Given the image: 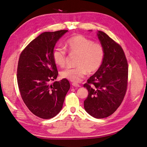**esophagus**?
<instances>
[{
    "instance_id": "1",
    "label": "esophagus",
    "mask_w": 147,
    "mask_h": 147,
    "mask_svg": "<svg viewBox=\"0 0 147 147\" xmlns=\"http://www.w3.org/2000/svg\"><path fill=\"white\" fill-rule=\"evenodd\" d=\"M72 86H75V87H80V84L76 83H72Z\"/></svg>"
}]
</instances>
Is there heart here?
Masks as SVG:
<instances>
[{"label": "heart", "instance_id": "obj_1", "mask_svg": "<svg viewBox=\"0 0 147 147\" xmlns=\"http://www.w3.org/2000/svg\"><path fill=\"white\" fill-rule=\"evenodd\" d=\"M65 47L71 54L77 55L76 68H67L61 72V76L72 82H80L88 73L98 70L105 57L104 48L83 35H77L67 40ZM55 63L61 67L65 65L66 51L61 47L56 48L53 53Z\"/></svg>", "mask_w": 147, "mask_h": 147}]
</instances>
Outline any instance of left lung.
Listing matches in <instances>:
<instances>
[{"label": "left lung", "instance_id": "obj_1", "mask_svg": "<svg viewBox=\"0 0 147 147\" xmlns=\"http://www.w3.org/2000/svg\"><path fill=\"white\" fill-rule=\"evenodd\" d=\"M97 35L104 48V59L83 86L88 91L84 101V110L99 119L110 116L121 105L127 90L128 65L119 44L102 31L98 30Z\"/></svg>", "mask_w": 147, "mask_h": 147}]
</instances>
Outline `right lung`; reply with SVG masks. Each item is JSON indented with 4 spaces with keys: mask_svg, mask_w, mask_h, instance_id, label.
Listing matches in <instances>:
<instances>
[{
    "mask_svg": "<svg viewBox=\"0 0 147 147\" xmlns=\"http://www.w3.org/2000/svg\"><path fill=\"white\" fill-rule=\"evenodd\" d=\"M67 30L45 32L31 41L21 53L17 69V81L22 99L37 117L50 119L63 108L69 82L56 79L57 72L53 53L56 43Z\"/></svg>",
    "mask_w": 147,
    "mask_h": 147,
    "instance_id": "add662e5",
    "label": "right lung"
}]
</instances>
